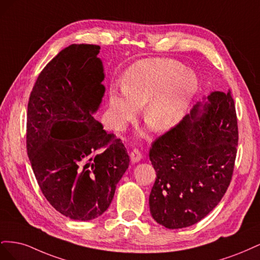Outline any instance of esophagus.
<instances>
[{
  "label": "esophagus",
  "mask_w": 260,
  "mask_h": 260,
  "mask_svg": "<svg viewBox=\"0 0 260 260\" xmlns=\"http://www.w3.org/2000/svg\"><path fill=\"white\" fill-rule=\"evenodd\" d=\"M130 159L133 164H136L138 161H140L141 159H142V154H141V152L139 151L138 148H135L133 151L130 153Z\"/></svg>",
  "instance_id": "esophagus-1"
}]
</instances>
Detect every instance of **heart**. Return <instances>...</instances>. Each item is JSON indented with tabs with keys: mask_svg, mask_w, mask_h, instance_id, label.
Listing matches in <instances>:
<instances>
[{
	"mask_svg": "<svg viewBox=\"0 0 260 260\" xmlns=\"http://www.w3.org/2000/svg\"><path fill=\"white\" fill-rule=\"evenodd\" d=\"M198 76L171 58H146L123 75V89L109 91L108 120L123 131L143 107V118L156 132H166L183 119L199 92Z\"/></svg>",
	"mask_w": 260,
	"mask_h": 260,
	"instance_id": "1",
	"label": "heart"
}]
</instances>
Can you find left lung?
I'll list each match as a JSON object with an SVG mask.
<instances>
[{"label": "left lung", "instance_id": "left-lung-1", "mask_svg": "<svg viewBox=\"0 0 260 260\" xmlns=\"http://www.w3.org/2000/svg\"><path fill=\"white\" fill-rule=\"evenodd\" d=\"M238 141L230 91L211 92L156 139L149 149L156 180L148 202L155 221L182 229L205 218L229 187Z\"/></svg>", "mask_w": 260, "mask_h": 260}]
</instances>
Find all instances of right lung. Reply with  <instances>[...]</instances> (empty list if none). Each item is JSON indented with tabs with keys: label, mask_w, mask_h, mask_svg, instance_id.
<instances>
[{
	"label": "right lung",
	"mask_w": 260,
	"mask_h": 260,
	"mask_svg": "<svg viewBox=\"0 0 260 260\" xmlns=\"http://www.w3.org/2000/svg\"><path fill=\"white\" fill-rule=\"evenodd\" d=\"M101 48L72 44L39 75L27 113V153L45 199L70 219L101 216L128 169L120 139L93 118L104 96Z\"/></svg>",
	"instance_id": "1"
}]
</instances>
